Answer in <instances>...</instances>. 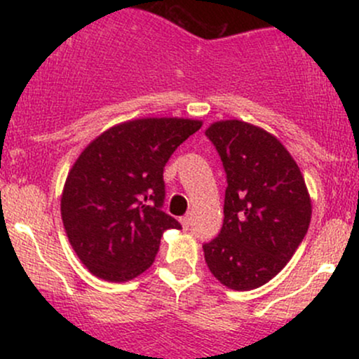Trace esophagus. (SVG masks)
<instances>
[{"instance_id": "34e87169", "label": "esophagus", "mask_w": 359, "mask_h": 359, "mask_svg": "<svg viewBox=\"0 0 359 359\" xmlns=\"http://www.w3.org/2000/svg\"><path fill=\"white\" fill-rule=\"evenodd\" d=\"M191 221H192L191 214H187V216H184L182 219H180V222H182V226H184V229H189V226H191Z\"/></svg>"}]
</instances>
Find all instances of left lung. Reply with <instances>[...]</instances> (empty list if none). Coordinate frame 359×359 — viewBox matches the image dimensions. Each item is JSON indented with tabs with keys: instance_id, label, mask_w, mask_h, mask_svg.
I'll list each match as a JSON object with an SVG mask.
<instances>
[{
	"instance_id": "obj_1",
	"label": "left lung",
	"mask_w": 359,
	"mask_h": 359,
	"mask_svg": "<svg viewBox=\"0 0 359 359\" xmlns=\"http://www.w3.org/2000/svg\"><path fill=\"white\" fill-rule=\"evenodd\" d=\"M205 137L226 172L221 233L203 246L211 273L233 290L265 285L307 234L312 205L306 180L287 148L262 128L226 119Z\"/></svg>"
}]
</instances>
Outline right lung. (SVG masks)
Masks as SVG:
<instances>
[{"label": "right lung", "mask_w": 359, "mask_h": 359, "mask_svg": "<svg viewBox=\"0 0 359 359\" xmlns=\"http://www.w3.org/2000/svg\"><path fill=\"white\" fill-rule=\"evenodd\" d=\"M203 126L184 118L121 123L89 143L62 192L60 212L74 251L108 282H128L154 263L160 238L180 222L162 211L163 167Z\"/></svg>", "instance_id": "obj_1"}]
</instances>
